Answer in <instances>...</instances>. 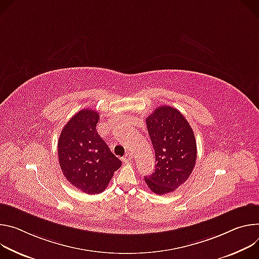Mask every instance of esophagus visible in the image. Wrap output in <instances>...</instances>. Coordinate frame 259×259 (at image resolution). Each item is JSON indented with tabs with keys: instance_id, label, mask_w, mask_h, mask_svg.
Segmentation results:
<instances>
[{
	"instance_id": "obj_1",
	"label": "esophagus",
	"mask_w": 259,
	"mask_h": 259,
	"mask_svg": "<svg viewBox=\"0 0 259 259\" xmlns=\"http://www.w3.org/2000/svg\"><path fill=\"white\" fill-rule=\"evenodd\" d=\"M132 158H133L132 154H131V153H127V154H125V155L122 157V161L125 162V163H128V162L132 161Z\"/></svg>"
}]
</instances>
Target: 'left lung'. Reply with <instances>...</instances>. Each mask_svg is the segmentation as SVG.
I'll list each match as a JSON object with an SVG mask.
<instances>
[{"label": "left lung", "mask_w": 259, "mask_h": 259, "mask_svg": "<svg viewBox=\"0 0 259 259\" xmlns=\"http://www.w3.org/2000/svg\"><path fill=\"white\" fill-rule=\"evenodd\" d=\"M155 152V169L145 182L156 194L173 192L191 175L196 160V141L180 111L160 106L146 119Z\"/></svg>", "instance_id": "left-lung-1"}]
</instances>
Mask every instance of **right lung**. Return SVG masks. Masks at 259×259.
Returning a JSON list of instances; mask_svg holds the SVG:
<instances>
[{
  "instance_id": "add662e5",
  "label": "right lung",
  "mask_w": 259,
  "mask_h": 259,
  "mask_svg": "<svg viewBox=\"0 0 259 259\" xmlns=\"http://www.w3.org/2000/svg\"><path fill=\"white\" fill-rule=\"evenodd\" d=\"M100 115L83 109L64 126L57 154L64 176L80 191L88 194L103 192L121 161L109 149L97 131Z\"/></svg>"
}]
</instances>
